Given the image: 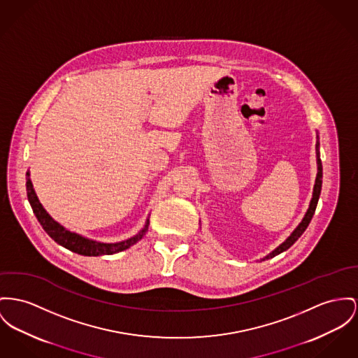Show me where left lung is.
Masks as SVG:
<instances>
[{
    "instance_id": "left-lung-1",
    "label": "left lung",
    "mask_w": 358,
    "mask_h": 358,
    "mask_svg": "<svg viewBox=\"0 0 358 358\" xmlns=\"http://www.w3.org/2000/svg\"><path fill=\"white\" fill-rule=\"evenodd\" d=\"M316 157H317V175H316V180H315V186H313V195H312V199H310V208L307 210V213L304 215L303 221L300 222V225L293 231V234L286 238L285 241L277 247L270 255H267L264 259H268V258H273L281 252L286 251L290 245H293V243L300 238L304 231L307 229V227L310 225V220L313 217V213L316 210V205H317V201H319V195H320V190H322V176H323V168H322V162H320V157H319V143H316ZM263 259V261H264Z\"/></svg>"
}]
</instances>
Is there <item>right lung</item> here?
<instances>
[{"mask_svg": "<svg viewBox=\"0 0 358 358\" xmlns=\"http://www.w3.org/2000/svg\"><path fill=\"white\" fill-rule=\"evenodd\" d=\"M27 196L29 201V205L34 210V215H36L38 221L41 222L42 228L46 231L50 238L54 241H57L59 245L71 250L72 252L84 255V257H99V255H113L120 252L123 250H127L129 247H131L133 244H136L138 240L143 238V235L148 231V225H149V218L146 220V224L143 227V231H140L136 236L127 238L124 241L120 243H113V244H106V243H97L90 238H83L77 234H73L71 231L65 229L62 225H59L57 221H54L48 212L43 209V206L41 205L32 183L29 180V172H27Z\"/></svg>", "mask_w": 358, "mask_h": 358, "instance_id": "obj_1", "label": "right lung"}]
</instances>
